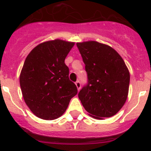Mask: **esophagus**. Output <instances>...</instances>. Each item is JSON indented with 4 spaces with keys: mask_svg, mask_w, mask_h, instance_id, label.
Masks as SVG:
<instances>
[{
    "mask_svg": "<svg viewBox=\"0 0 151 151\" xmlns=\"http://www.w3.org/2000/svg\"><path fill=\"white\" fill-rule=\"evenodd\" d=\"M76 85L77 89H78V91H79V90L81 89V83H80V81H77L76 82Z\"/></svg>",
    "mask_w": 151,
    "mask_h": 151,
    "instance_id": "34e87169",
    "label": "esophagus"
}]
</instances>
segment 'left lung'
<instances>
[{"label": "left lung", "instance_id": "8db88e82", "mask_svg": "<svg viewBox=\"0 0 151 151\" xmlns=\"http://www.w3.org/2000/svg\"><path fill=\"white\" fill-rule=\"evenodd\" d=\"M85 64L88 82L78 93L82 106L92 117L115 115L126 103L129 72L114 48L96 41L77 42Z\"/></svg>", "mask_w": 151, "mask_h": 151}]
</instances>
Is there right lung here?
<instances>
[{
  "label": "right lung",
  "instance_id": "obj_1",
  "mask_svg": "<svg viewBox=\"0 0 151 151\" xmlns=\"http://www.w3.org/2000/svg\"><path fill=\"white\" fill-rule=\"evenodd\" d=\"M75 42L57 39L33 48L25 59L19 82L26 105L37 117L51 121L66 111L77 88L69 79L65 58Z\"/></svg>",
  "mask_w": 151,
  "mask_h": 151
}]
</instances>
